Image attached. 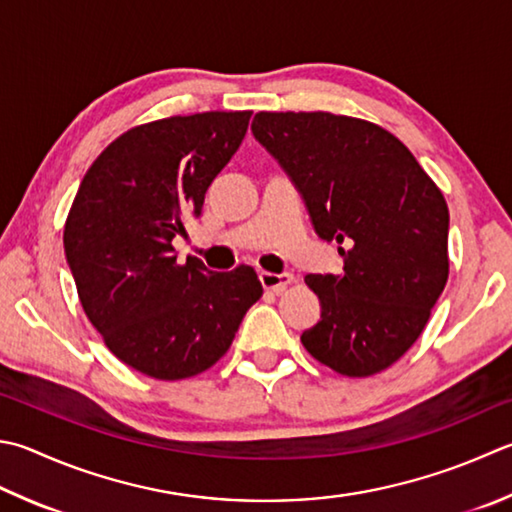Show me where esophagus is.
Returning a JSON list of instances; mask_svg holds the SVG:
<instances>
[{
  "instance_id": "34e87169",
  "label": "esophagus",
  "mask_w": 512,
  "mask_h": 512,
  "mask_svg": "<svg viewBox=\"0 0 512 512\" xmlns=\"http://www.w3.org/2000/svg\"><path fill=\"white\" fill-rule=\"evenodd\" d=\"M258 278H260V285H263L265 289H272V292H276V294H281L287 285L294 283V276L287 274V272H283V274L260 272Z\"/></svg>"
}]
</instances>
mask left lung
<instances>
[{
  "label": "left lung",
  "mask_w": 512,
  "mask_h": 512,
  "mask_svg": "<svg viewBox=\"0 0 512 512\" xmlns=\"http://www.w3.org/2000/svg\"><path fill=\"white\" fill-rule=\"evenodd\" d=\"M252 131L301 191L316 234L341 245V274L305 276L321 321L301 343L343 376L383 372L419 339L446 287V198L374 122L260 111Z\"/></svg>",
  "instance_id": "obj_1"
}]
</instances>
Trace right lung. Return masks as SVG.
Instances as JSON below:
<instances>
[{"mask_svg":"<svg viewBox=\"0 0 512 512\" xmlns=\"http://www.w3.org/2000/svg\"><path fill=\"white\" fill-rule=\"evenodd\" d=\"M252 111L173 115L133 127L86 171L64 225L77 296L106 347L158 381H180L225 356L260 296L256 272L178 263L171 240L200 216Z\"/></svg>","mask_w":512,"mask_h":512,"instance_id":"1","label":"right lung"}]
</instances>
